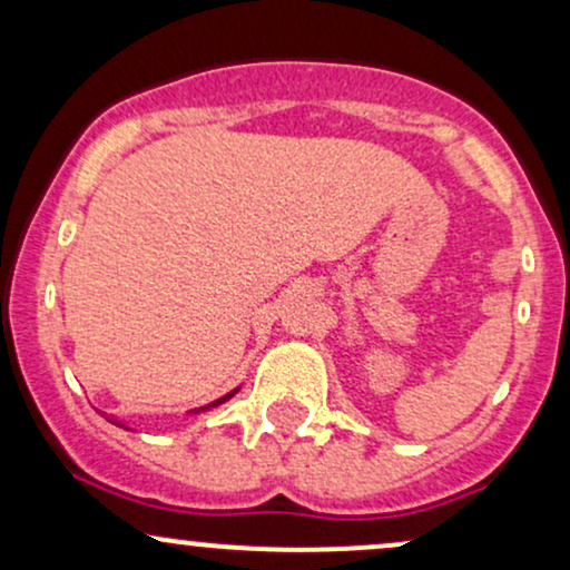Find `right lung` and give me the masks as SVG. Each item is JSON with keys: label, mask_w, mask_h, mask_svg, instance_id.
I'll use <instances>...</instances> for the list:
<instances>
[{"label": "right lung", "mask_w": 570, "mask_h": 570, "mask_svg": "<svg viewBox=\"0 0 570 570\" xmlns=\"http://www.w3.org/2000/svg\"><path fill=\"white\" fill-rule=\"evenodd\" d=\"M235 394H238V389H235V391H230V394H225V396H222V399H217V402L206 404V407H198V410H189V412H193V415H198V412H203V410H212V407H219V404H225V402H227V399H230V396H235ZM112 423H117V421H112ZM117 426H122V423H117Z\"/></svg>", "instance_id": "1"}]
</instances>
